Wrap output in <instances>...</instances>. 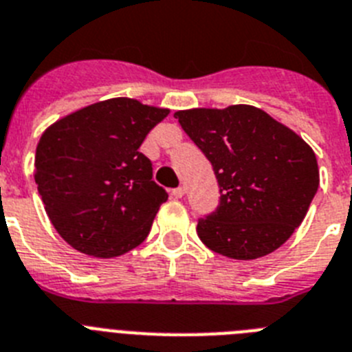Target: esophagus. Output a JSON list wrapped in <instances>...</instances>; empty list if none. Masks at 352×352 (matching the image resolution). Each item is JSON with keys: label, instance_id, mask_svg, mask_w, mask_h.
<instances>
[{"label": "esophagus", "instance_id": "obj_1", "mask_svg": "<svg viewBox=\"0 0 352 352\" xmlns=\"http://www.w3.org/2000/svg\"><path fill=\"white\" fill-rule=\"evenodd\" d=\"M184 191H186V189L182 188V186H179V188L173 189L172 195H173V197H175V198H182V197H184Z\"/></svg>", "mask_w": 352, "mask_h": 352}]
</instances>
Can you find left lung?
Listing matches in <instances>:
<instances>
[{
  "mask_svg": "<svg viewBox=\"0 0 352 352\" xmlns=\"http://www.w3.org/2000/svg\"><path fill=\"white\" fill-rule=\"evenodd\" d=\"M212 164L219 206L198 219L201 243L235 261L273 253L301 225L319 188L317 157L301 136L262 109L175 111Z\"/></svg>",
  "mask_w": 352,
  "mask_h": 352,
  "instance_id": "8db88e82",
  "label": "left lung"
}]
</instances>
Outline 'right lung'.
<instances>
[{
	"label": "right lung",
	"instance_id": "right-lung-1",
	"mask_svg": "<svg viewBox=\"0 0 352 352\" xmlns=\"http://www.w3.org/2000/svg\"><path fill=\"white\" fill-rule=\"evenodd\" d=\"M170 109L117 97L49 125L35 154V182L63 241L85 255L111 258L146 239L168 193L140 152Z\"/></svg>",
	"mask_w": 352,
	"mask_h": 352
}]
</instances>
